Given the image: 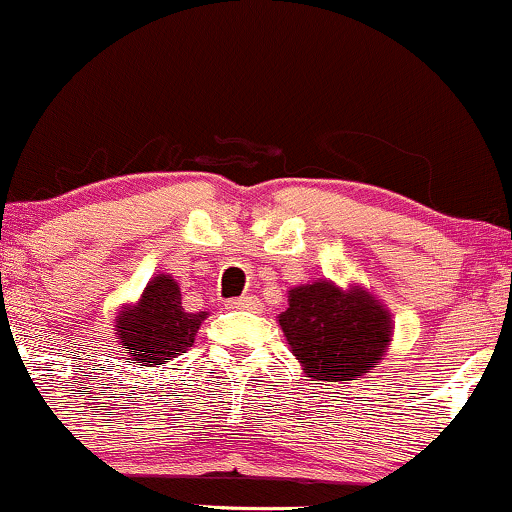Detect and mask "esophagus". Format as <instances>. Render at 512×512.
Wrapping results in <instances>:
<instances>
[{
    "label": "esophagus",
    "mask_w": 512,
    "mask_h": 512,
    "mask_svg": "<svg viewBox=\"0 0 512 512\" xmlns=\"http://www.w3.org/2000/svg\"><path fill=\"white\" fill-rule=\"evenodd\" d=\"M231 307L233 310H248V312H257L262 307L260 298H255V295H243V298H236L231 300Z\"/></svg>",
    "instance_id": "34e87169"
}]
</instances>
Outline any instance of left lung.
Here are the masks:
<instances>
[{
  "instance_id": "obj_1",
  "label": "left lung",
  "mask_w": 512,
  "mask_h": 512,
  "mask_svg": "<svg viewBox=\"0 0 512 512\" xmlns=\"http://www.w3.org/2000/svg\"><path fill=\"white\" fill-rule=\"evenodd\" d=\"M276 322L312 381L362 379L384 360L393 338L391 310L360 283L341 288L317 279L293 286Z\"/></svg>"
}]
</instances>
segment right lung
<instances>
[{
  "mask_svg": "<svg viewBox=\"0 0 512 512\" xmlns=\"http://www.w3.org/2000/svg\"><path fill=\"white\" fill-rule=\"evenodd\" d=\"M207 312H188L181 303V286L171 274L152 276L143 295L116 312L119 346L143 367L166 365L195 343Z\"/></svg>",
  "mask_w": 512,
  "mask_h": 512,
  "instance_id": "1",
  "label": "right lung"
}]
</instances>
